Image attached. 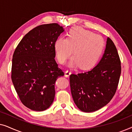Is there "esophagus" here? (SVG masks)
<instances>
[{"label": "esophagus", "mask_w": 132, "mask_h": 132, "mask_svg": "<svg viewBox=\"0 0 132 132\" xmlns=\"http://www.w3.org/2000/svg\"><path fill=\"white\" fill-rule=\"evenodd\" d=\"M71 74V71H70V70H67V71H65V76L66 77H68Z\"/></svg>", "instance_id": "esophagus-1"}]
</instances>
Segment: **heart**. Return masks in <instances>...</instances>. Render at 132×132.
Here are the masks:
<instances>
[{"instance_id": "heart-1", "label": "heart", "mask_w": 132, "mask_h": 132, "mask_svg": "<svg viewBox=\"0 0 132 132\" xmlns=\"http://www.w3.org/2000/svg\"><path fill=\"white\" fill-rule=\"evenodd\" d=\"M105 42L102 36L81 28L71 29L67 38L59 37L55 41V52L59 62L65 64L74 51L71 67L79 65L81 69H89L95 66L102 55Z\"/></svg>"}]
</instances>
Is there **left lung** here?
I'll list each match as a JSON object with an SVG mask.
<instances>
[{
  "label": "left lung",
  "instance_id": "obj_1",
  "mask_svg": "<svg viewBox=\"0 0 132 132\" xmlns=\"http://www.w3.org/2000/svg\"><path fill=\"white\" fill-rule=\"evenodd\" d=\"M121 71V61L114 43L107 38L103 55L89 71L70 76L74 102L80 111L92 112L106 106L113 98Z\"/></svg>",
  "mask_w": 132,
  "mask_h": 132
}]
</instances>
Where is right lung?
I'll return each mask as SVG.
<instances>
[{
	"label": "right lung",
	"instance_id": "add662e5",
	"mask_svg": "<svg viewBox=\"0 0 132 132\" xmlns=\"http://www.w3.org/2000/svg\"><path fill=\"white\" fill-rule=\"evenodd\" d=\"M64 28L57 23L42 24L24 35L14 51L11 79L22 103L35 111L53 102L55 84L64 75L55 60V41Z\"/></svg>",
	"mask_w": 132,
	"mask_h": 132
}]
</instances>
